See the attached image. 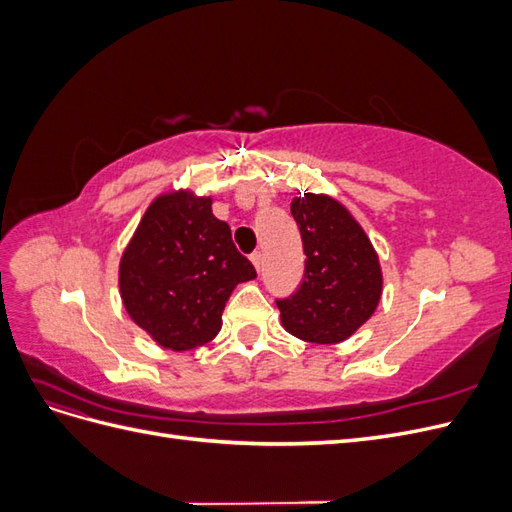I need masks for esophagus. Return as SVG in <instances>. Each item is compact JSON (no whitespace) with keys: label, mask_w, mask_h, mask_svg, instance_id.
I'll list each match as a JSON object with an SVG mask.
<instances>
[{"label":"esophagus","mask_w":512,"mask_h":512,"mask_svg":"<svg viewBox=\"0 0 512 512\" xmlns=\"http://www.w3.org/2000/svg\"><path fill=\"white\" fill-rule=\"evenodd\" d=\"M250 260H252V265L256 267V271H260V267H262V254L256 250V252L250 256Z\"/></svg>","instance_id":"34e87169"}]
</instances>
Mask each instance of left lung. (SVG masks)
Listing matches in <instances>:
<instances>
[{
    "label": "left lung",
    "instance_id": "1",
    "mask_svg": "<svg viewBox=\"0 0 512 512\" xmlns=\"http://www.w3.org/2000/svg\"><path fill=\"white\" fill-rule=\"evenodd\" d=\"M290 213L307 260L297 292L275 301L284 329L312 344L344 342L378 307V256L363 228L329 196L294 198Z\"/></svg>",
    "mask_w": 512,
    "mask_h": 512
}]
</instances>
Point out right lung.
Listing matches in <instances>:
<instances>
[{
  "mask_svg": "<svg viewBox=\"0 0 512 512\" xmlns=\"http://www.w3.org/2000/svg\"><path fill=\"white\" fill-rule=\"evenodd\" d=\"M256 269L211 213V198H156L121 256L119 288L130 318L162 348L192 350L218 335L224 305Z\"/></svg>",
  "mask_w": 512,
  "mask_h": 512,
  "instance_id": "right-lung-1",
  "label": "right lung"
}]
</instances>
